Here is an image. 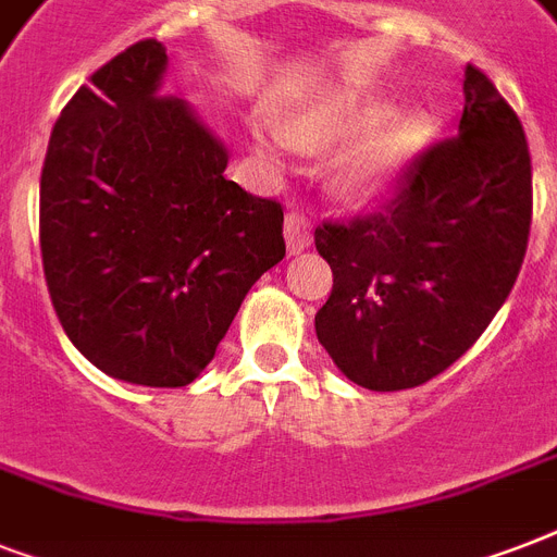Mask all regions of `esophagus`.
Segmentation results:
<instances>
[{
  "label": "esophagus",
  "mask_w": 557,
  "mask_h": 557,
  "mask_svg": "<svg viewBox=\"0 0 557 557\" xmlns=\"http://www.w3.org/2000/svg\"><path fill=\"white\" fill-rule=\"evenodd\" d=\"M283 234H286L288 253H300L312 245V222L300 213H286V222H283Z\"/></svg>",
  "instance_id": "esophagus-1"
}]
</instances>
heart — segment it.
<instances>
[{"label":"heart","instance_id":"heart-1","mask_svg":"<svg viewBox=\"0 0 557 557\" xmlns=\"http://www.w3.org/2000/svg\"><path fill=\"white\" fill-rule=\"evenodd\" d=\"M347 141L332 159V185L349 205L375 208L401 187L422 152L424 126L413 115H393L387 98L335 91L283 124L257 126V144L265 156L295 147L300 152L330 150Z\"/></svg>","mask_w":557,"mask_h":557}]
</instances>
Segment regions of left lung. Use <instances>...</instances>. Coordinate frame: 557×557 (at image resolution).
I'll return each mask as SVG.
<instances>
[{"instance_id":"8db88e82","label":"left lung","mask_w":557,"mask_h":557,"mask_svg":"<svg viewBox=\"0 0 557 557\" xmlns=\"http://www.w3.org/2000/svg\"><path fill=\"white\" fill-rule=\"evenodd\" d=\"M457 138L422 152L381 213L323 225L332 295L314 332L358 387H419L492 323L527 253L532 161L523 126L466 65Z\"/></svg>"}]
</instances>
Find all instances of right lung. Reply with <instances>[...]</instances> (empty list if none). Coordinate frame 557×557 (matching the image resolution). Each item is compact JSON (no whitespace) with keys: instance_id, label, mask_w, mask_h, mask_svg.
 Masks as SVG:
<instances>
[{"instance_id":"add662e5","label":"right lung","mask_w":557,"mask_h":557,"mask_svg":"<svg viewBox=\"0 0 557 557\" xmlns=\"http://www.w3.org/2000/svg\"><path fill=\"white\" fill-rule=\"evenodd\" d=\"M168 51L135 42L60 112L39 178L51 304L86 361L141 387H185L248 288L286 257L277 201L227 182L231 152L164 98Z\"/></svg>"}]
</instances>
